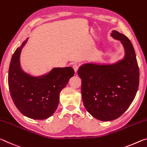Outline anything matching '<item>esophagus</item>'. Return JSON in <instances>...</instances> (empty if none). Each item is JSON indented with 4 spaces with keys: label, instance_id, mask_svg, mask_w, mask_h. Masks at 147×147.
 Here are the masks:
<instances>
[{
    "label": "esophagus",
    "instance_id": "1",
    "mask_svg": "<svg viewBox=\"0 0 147 147\" xmlns=\"http://www.w3.org/2000/svg\"><path fill=\"white\" fill-rule=\"evenodd\" d=\"M73 68H74V71H75V72H77V71L78 70V68H79L78 65L76 64H74L73 65Z\"/></svg>",
    "mask_w": 147,
    "mask_h": 147
}]
</instances>
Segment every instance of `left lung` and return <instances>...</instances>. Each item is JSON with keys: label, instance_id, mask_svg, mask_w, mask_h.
Masks as SVG:
<instances>
[{"label": "left lung", "instance_id": "obj_1", "mask_svg": "<svg viewBox=\"0 0 147 147\" xmlns=\"http://www.w3.org/2000/svg\"><path fill=\"white\" fill-rule=\"evenodd\" d=\"M111 36L121 41L124 57L113 64H83L78 71L84 106L102 121H113L128 109L139 83V67L130 40L117 30H112Z\"/></svg>", "mask_w": 147, "mask_h": 147}]
</instances>
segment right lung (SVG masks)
I'll return each mask as SVG.
<instances>
[{"label":"right lung","instance_id":"obj_1","mask_svg":"<svg viewBox=\"0 0 147 147\" xmlns=\"http://www.w3.org/2000/svg\"><path fill=\"white\" fill-rule=\"evenodd\" d=\"M28 38L18 47L11 57L8 71V86L14 104L30 119H46L53 115L59 103L61 90L74 70L71 67L53 68L49 72L33 76L21 68L20 55Z\"/></svg>","mask_w":147,"mask_h":147}]
</instances>
